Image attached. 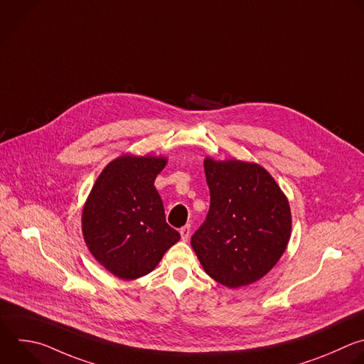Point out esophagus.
I'll return each instance as SVG.
<instances>
[{"mask_svg":"<svg viewBox=\"0 0 364 364\" xmlns=\"http://www.w3.org/2000/svg\"><path fill=\"white\" fill-rule=\"evenodd\" d=\"M190 232H191L190 225H184V227H181V228H180L181 240H183V241H187V240H188V237H190Z\"/></svg>","mask_w":364,"mask_h":364,"instance_id":"34e87169","label":"esophagus"}]
</instances>
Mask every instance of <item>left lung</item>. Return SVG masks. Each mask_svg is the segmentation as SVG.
Instances as JSON below:
<instances>
[{"instance_id": "1", "label": "left lung", "mask_w": 364, "mask_h": 364, "mask_svg": "<svg viewBox=\"0 0 364 364\" xmlns=\"http://www.w3.org/2000/svg\"><path fill=\"white\" fill-rule=\"evenodd\" d=\"M210 188L205 221L191 237L204 272L228 289L264 277L280 260L291 234L286 194L257 163L204 159Z\"/></svg>"}]
</instances>
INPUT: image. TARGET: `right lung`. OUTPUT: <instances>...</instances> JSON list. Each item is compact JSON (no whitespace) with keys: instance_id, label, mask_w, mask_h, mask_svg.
<instances>
[{"instance_id":"add662e5","label":"right lung","mask_w":364,"mask_h":364,"mask_svg":"<svg viewBox=\"0 0 364 364\" xmlns=\"http://www.w3.org/2000/svg\"><path fill=\"white\" fill-rule=\"evenodd\" d=\"M167 159L123 154L109 161L95 180L82 208L84 241L92 257L121 280L153 272L180 240L166 223L154 187Z\"/></svg>"}]
</instances>
